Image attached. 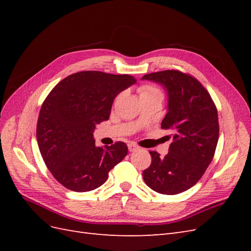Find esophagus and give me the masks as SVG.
Returning <instances> with one entry per match:
<instances>
[{
  "mask_svg": "<svg viewBox=\"0 0 251 251\" xmlns=\"http://www.w3.org/2000/svg\"><path fill=\"white\" fill-rule=\"evenodd\" d=\"M127 148H128V151H134L139 149L138 146H136L135 143H128L127 144Z\"/></svg>",
  "mask_w": 251,
  "mask_h": 251,
  "instance_id": "1",
  "label": "esophagus"
}]
</instances>
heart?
<instances>
[{"label": "heart", "mask_w": 251, "mask_h": 251, "mask_svg": "<svg viewBox=\"0 0 251 251\" xmlns=\"http://www.w3.org/2000/svg\"><path fill=\"white\" fill-rule=\"evenodd\" d=\"M138 92L140 94V98L144 97H159V98H163V93L160 90V88H158L155 85H151V83H146V85H142L139 87Z\"/></svg>", "instance_id": "heart-1"}]
</instances>
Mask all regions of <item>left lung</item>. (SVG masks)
<instances>
[{"label":"left lung","instance_id":"left-lung-1","mask_svg":"<svg viewBox=\"0 0 251 251\" xmlns=\"http://www.w3.org/2000/svg\"><path fill=\"white\" fill-rule=\"evenodd\" d=\"M142 79L161 83L168 90L169 111L161 123L174 141L163 158L150 151L151 163L142 173L153 191L176 195L198 182L214 158L219 139L217 107L202 83L179 70L144 75Z\"/></svg>","mask_w":251,"mask_h":251}]
</instances>
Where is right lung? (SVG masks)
<instances>
[{"mask_svg":"<svg viewBox=\"0 0 251 251\" xmlns=\"http://www.w3.org/2000/svg\"><path fill=\"white\" fill-rule=\"evenodd\" d=\"M136 81L127 74L81 71L51 90L40 111L36 139L45 164L60 184L78 193L93 191L126 156L121 141L97 148L93 130L109 119L116 95Z\"/></svg>","mask_w":251,"mask_h":251,"instance_id":"right-lung-1","label":"right lung"}]
</instances>
